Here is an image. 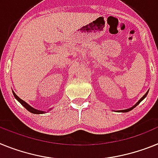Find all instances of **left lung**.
<instances>
[{
  "mask_svg": "<svg viewBox=\"0 0 158 158\" xmlns=\"http://www.w3.org/2000/svg\"><path fill=\"white\" fill-rule=\"evenodd\" d=\"M148 91H149V90H148ZM148 91H147V92H146V93H145V94H144V95H143V96H142V98H140V99H139V101H138V102H137V103H136V104H135V105H134V106H133L132 107H130V108H129V109H126V110H118V112H123V113H126V112H128V111H130V110H133V109H134V108H135V107H136L137 106H138V104H139V103H140V102H142V100H143V99H144V98H145V97H146V95H147V94H148Z\"/></svg>",
  "mask_w": 158,
  "mask_h": 158,
  "instance_id": "left-lung-1",
  "label": "left lung"
}]
</instances>
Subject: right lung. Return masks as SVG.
<instances>
[{
    "mask_svg": "<svg viewBox=\"0 0 158 158\" xmlns=\"http://www.w3.org/2000/svg\"><path fill=\"white\" fill-rule=\"evenodd\" d=\"M13 95H14L15 98H16V99L17 100V101H18V102H20V103L21 104V105L23 106L24 107H25L26 109L28 110L29 112H31V113H32V114H40L46 113V111H44V110H36V109H35V108L32 107V106H31L30 105H28L27 102H24V100H22L21 98H19L18 96L15 94V92L13 91ZM52 110V108H51L50 110H48V111H49V110Z\"/></svg>",
    "mask_w": 158,
    "mask_h": 158,
    "instance_id": "right-lung-1",
    "label": "right lung"
}]
</instances>
